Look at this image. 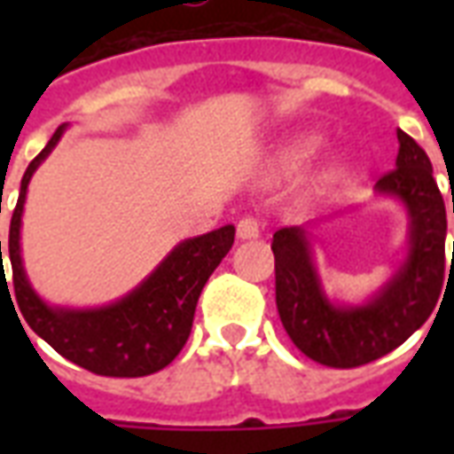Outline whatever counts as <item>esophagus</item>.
I'll return each instance as SVG.
<instances>
[{
    "label": "esophagus",
    "mask_w": 454,
    "mask_h": 454,
    "mask_svg": "<svg viewBox=\"0 0 454 454\" xmlns=\"http://www.w3.org/2000/svg\"><path fill=\"white\" fill-rule=\"evenodd\" d=\"M236 233L240 240H253V238L260 236V223H257V218L253 216L240 218L236 226Z\"/></svg>",
    "instance_id": "obj_1"
}]
</instances>
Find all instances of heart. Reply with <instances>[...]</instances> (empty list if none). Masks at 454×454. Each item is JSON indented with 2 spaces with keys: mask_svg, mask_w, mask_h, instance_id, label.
<instances>
[{
  "mask_svg": "<svg viewBox=\"0 0 454 454\" xmlns=\"http://www.w3.org/2000/svg\"><path fill=\"white\" fill-rule=\"evenodd\" d=\"M321 138L316 133H294L275 150V158H272V169L279 175H289L296 168H301L306 160L311 158L318 148ZM328 175H324V179Z\"/></svg>",
  "mask_w": 454,
  "mask_h": 454,
  "instance_id": "obj_1",
  "label": "heart"
}]
</instances>
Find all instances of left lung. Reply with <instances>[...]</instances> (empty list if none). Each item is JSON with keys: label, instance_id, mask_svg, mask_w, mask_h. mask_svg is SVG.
Masks as SVG:
<instances>
[{"label": "left lung", "instance_id": "8db88e82", "mask_svg": "<svg viewBox=\"0 0 454 454\" xmlns=\"http://www.w3.org/2000/svg\"><path fill=\"white\" fill-rule=\"evenodd\" d=\"M396 138V168L380 177L374 192L396 199L406 208V255L367 301L340 304L328 299L316 267L309 226L279 228L272 238L277 311L282 325L306 357L325 367L350 370L380 360L416 333L438 304L445 277V201L433 179L426 150L401 129Z\"/></svg>", "mask_w": 454, "mask_h": 454}]
</instances>
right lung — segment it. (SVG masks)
<instances>
[{"label":"right lung","mask_w":454,"mask_h":454,"mask_svg":"<svg viewBox=\"0 0 454 454\" xmlns=\"http://www.w3.org/2000/svg\"><path fill=\"white\" fill-rule=\"evenodd\" d=\"M65 129L67 123L55 130L53 138L31 160L21 179V192L9 226V260L16 304L31 331L60 352L65 360L104 377H145L168 367L184 348L192 333L199 294L211 272L228 255L236 228L228 223L211 233L177 243L136 289L112 304L94 309L51 306L35 294L26 277L21 257V216L28 182L41 162L53 153L58 140L63 138Z\"/></svg>","instance_id":"right-lung-1"}]
</instances>
